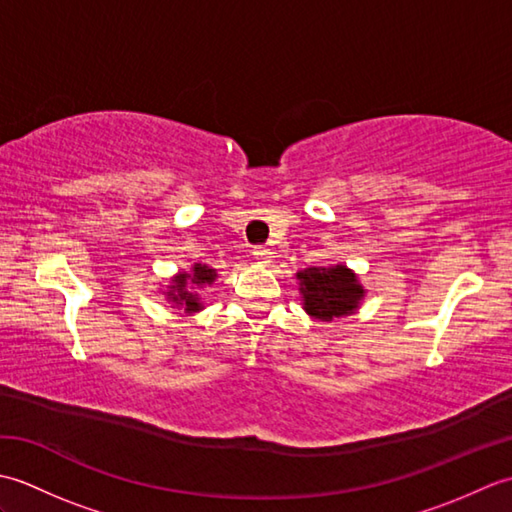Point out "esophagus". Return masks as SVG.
<instances>
[{
    "label": "esophagus",
    "instance_id": "esophagus-1",
    "mask_svg": "<svg viewBox=\"0 0 512 512\" xmlns=\"http://www.w3.org/2000/svg\"><path fill=\"white\" fill-rule=\"evenodd\" d=\"M253 253H255V257H257L262 264H270V257H273V253H270V250L264 248V246H257V248L253 250Z\"/></svg>",
    "mask_w": 512,
    "mask_h": 512
}]
</instances>
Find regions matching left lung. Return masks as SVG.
Returning <instances> with one entry per match:
<instances>
[{"label": "left lung", "mask_w": 512, "mask_h": 512, "mask_svg": "<svg viewBox=\"0 0 512 512\" xmlns=\"http://www.w3.org/2000/svg\"><path fill=\"white\" fill-rule=\"evenodd\" d=\"M299 292L312 319L334 321L352 314L365 297V288L350 268L336 264L330 268L310 266L299 270Z\"/></svg>", "instance_id": "obj_1"}]
</instances>
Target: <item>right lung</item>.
Instances as JSON below:
<instances>
[{"instance_id": "1", "label": "right lung", "mask_w": 512, "mask_h": 512, "mask_svg": "<svg viewBox=\"0 0 512 512\" xmlns=\"http://www.w3.org/2000/svg\"><path fill=\"white\" fill-rule=\"evenodd\" d=\"M217 273L215 268H209L206 264H193L191 273H180L171 279L169 292H165L167 299L176 303L178 308H182L187 314L200 312L204 306L198 297V292H193L191 286H211L215 281Z\"/></svg>"}]
</instances>
